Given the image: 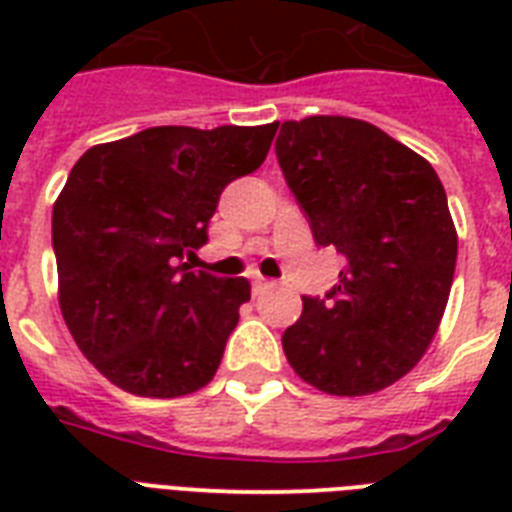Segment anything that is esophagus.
<instances>
[{"label": "esophagus", "mask_w": 512, "mask_h": 512, "mask_svg": "<svg viewBox=\"0 0 512 512\" xmlns=\"http://www.w3.org/2000/svg\"><path fill=\"white\" fill-rule=\"evenodd\" d=\"M273 287H276V281L260 279V276H257V279L252 281V292H255V295H265V292H271Z\"/></svg>", "instance_id": "1"}]
</instances>
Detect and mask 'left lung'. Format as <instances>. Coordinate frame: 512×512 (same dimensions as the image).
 Listing matches in <instances>:
<instances>
[{
	"label": "left lung",
	"mask_w": 512,
	"mask_h": 512,
	"mask_svg": "<svg viewBox=\"0 0 512 512\" xmlns=\"http://www.w3.org/2000/svg\"><path fill=\"white\" fill-rule=\"evenodd\" d=\"M276 156L321 247L345 257L324 300L281 335L300 380L369 396L412 372L444 319L457 231L428 159L361 119L284 122Z\"/></svg>",
	"instance_id": "left-lung-1"
}]
</instances>
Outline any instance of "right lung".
I'll return each instance as SVG.
<instances>
[{"instance_id":"1","label":"right lung","mask_w":512,"mask_h":512,"mask_svg":"<svg viewBox=\"0 0 512 512\" xmlns=\"http://www.w3.org/2000/svg\"><path fill=\"white\" fill-rule=\"evenodd\" d=\"M279 124L151 127L84 151L52 204L58 303L84 358L146 398L215 377L249 300L247 279L193 273L231 180L255 172Z\"/></svg>"}]
</instances>
